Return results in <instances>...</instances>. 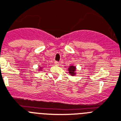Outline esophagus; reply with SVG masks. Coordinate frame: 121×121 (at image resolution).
<instances>
[{"mask_svg": "<svg viewBox=\"0 0 121 121\" xmlns=\"http://www.w3.org/2000/svg\"><path fill=\"white\" fill-rule=\"evenodd\" d=\"M59 64H60V63L58 61H55V65H59Z\"/></svg>", "mask_w": 121, "mask_h": 121, "instance_id": "obj_1", "label": "esophagus"}]
</instances>
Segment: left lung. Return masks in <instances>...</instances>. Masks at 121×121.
I'll return each mask as SVG.
<instances>
[{"label":"left lung","instance_id":"obj_1","mask_svg":"<svg viewBox=\"0 0 121 121\" xmlns=\"http://www.w3.org/2000/svg\"><path fill=\"white\" fill-rule=\"evenodd\" d=\"M75 70H76V67L73 66H70L69 68V73H70V74L71 76H74L75 75Z\"/></svg>","mask_w":121,"mask_h":121}]
</instances>
